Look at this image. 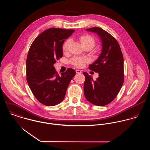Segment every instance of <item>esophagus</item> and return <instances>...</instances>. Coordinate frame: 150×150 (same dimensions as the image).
<instances>
[{
  "mask_svg": "<svg viewBox=\"0 0 150 150\" xmlns=\"http://www.w3.org/2000/svg\"><path fill=\"white\" fill-rule=\"evenodd\" d=\"M76 73H77V74H80V73H81V70H76Z\"/></svg>",
  "mask_w": 150,
  "mask_h": 150,
  "instance_id": "obj_1",
  "label": "esophagus"
}]
</instances>
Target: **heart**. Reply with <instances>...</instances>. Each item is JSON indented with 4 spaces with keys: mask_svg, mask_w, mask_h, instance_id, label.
Masks as SVG:
<instances>
[{
    "mask_svg": "<svg viewBox=\"0 0 150 150\" xmlns=\"http://www.w3.org/2000/svg\"><path fill=\"white\" fill-rule=\"evenodd\" d=\"M80 41L83 45V46L86 45H91L92 47L95 45V40L94 39L89 36V35H83L80 37ZM70 43V40H67L65 42L64 45H63V50L64 52H66L68 51L69 46ZM88 59L86 58H79V57H74L71 61V63L73 65L77 67H82L85 64L88 62Z\"/></svg>",
    "mask_w": 150,
    "mask_h": 150,
    "instance_id": "1",
    "label": "heart"
}]
</instances>
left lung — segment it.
<instances>
[{"mask_svg": "<svg viewBox=\"0 0 150 150\" xmlns=\"http://www.w3.org/2000/svg\"><path fill=\"white\" fill-rule=\"evenodd\" d=\"M96 33L102 42V51L98 58L89 69L99 73L93 80L83 72L86 77L84 92L88 101L103 106L111 103L118 93L124 83V58L120 45L110 33L98 27L86 29Z\"/></svg>", "mask_w": 150, "mask_h": 150, "instance_id": "obj_1", "label": "left lung"}]
</instances>
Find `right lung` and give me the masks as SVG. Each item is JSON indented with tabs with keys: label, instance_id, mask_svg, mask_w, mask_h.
Segmentation results:
<instances>
[{
	"label": "right lung",
	"instance_id": "right-lung-1",
	"mask_svg": "<svg viewBox=\"0 0 150 150\" xmlns=\"http://www.w3.org/2000/svg\"><path fill=\"white\" fill-rule=\"evenodd\" d=\"M74 32V29L49 28L35 39L29 48L26 62V80L35 98L45 106H55L64 100L76 75L74 70L69 68L60 76L54 66L63 56L64 40Z\"/></svg>",
	"mask_w": 150,
	"mask_h": 150
}]
</instances>
